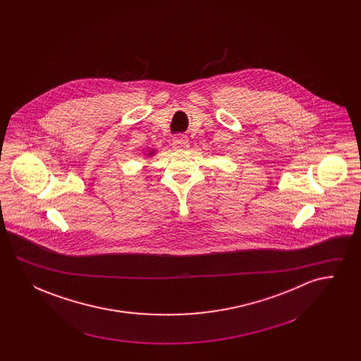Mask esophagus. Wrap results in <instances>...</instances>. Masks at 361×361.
Segmentation results:
<instances>
[{"label":"esophagus","instance_id":"34e87169","mask_svg":"<svg viewBox=\"0 0 361 361\" xmlns=\"http://www.w3.org/2000/svg\"><path fill=\"white\" fill-rule=\"evenodd\" d=\"M172 145L173 149H176V150H184V149H188V137H185V135H183V134H177L176 137H173Z\"/></svg>","mask_w":361,"mask_h":361}]
</instances>
